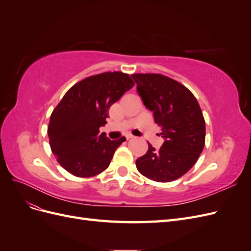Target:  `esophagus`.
Here are the masks:
<instances>
[{
    "label": "esophagus",
    "mask_w": 251,
    "mask_h": 251,
    "mask_svg": "<svg viewBox=\"0 0 251 251\" xmlns=\"http://www.w3.org/2000/svg\"><path fill=\"white\" fill-rule=\"evenodd\" d=\"M126 139L128 140V139H132V138H134V136H133V135H131V134H127V135L126 136Z\"/></svg>",
    "instance_id": "obj_1"
}]
</instances>
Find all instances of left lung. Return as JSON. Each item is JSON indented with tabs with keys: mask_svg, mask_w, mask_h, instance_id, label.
Segmentation results:
<instances>
[{
	"mask_svg": "<svg viewBox=\"0 0 251 251\" xmlns=\"http://www.w3.org/2000/svg\"><path fill=\"white\" fill-rule=\"evenodd\" d=\"M138 94L153 111L162 128V147L149 150L136 160L144 177L156 182H172L191 170L205 146V120L194 94L185 86L157 73L132 74Z\"/></svg>",
	"mask_w": 251,
	"mask_h": 251,
	"instance_id": "left-lung-1",
	"label": "left lung"
}]
</instances>
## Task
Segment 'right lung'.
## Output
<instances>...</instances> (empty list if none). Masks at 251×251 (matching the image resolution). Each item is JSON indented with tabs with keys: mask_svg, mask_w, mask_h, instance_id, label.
Masks as SVG:
<instances>
[{
	"mask_svg": "<svg viewBox=\"0 0 251 251\" xmlns=\"http://www.w3.org/2000/svg\"><path fill=\"white\" fill-rule=\"evenodd\" d=\"M133 86L130 75L114 71L91 75L67 91L48 126L52 153L67 172L89 178L108 169L126 138L110 140L100 127L107 124L111 105Z\"/></svg>",
	"mask_w": 251,
	"mask_h": 251,
	"instance_id": "1",
	"label": "right lung"
}]
</instances>
